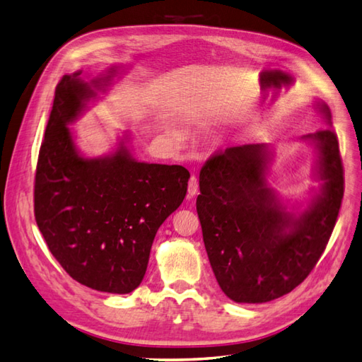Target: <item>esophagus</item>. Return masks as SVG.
Wrapping results in <instances>:
<instances>
[{
    "instance_id": "34e87169",
    "label": "esophagus",
    "mask_w": 362,
    "mask_h": 362,
    "mask_svg": "<svg viewBox=\"0 0 362 362\" xmlns=\"http://www.w3.org/2000/svg\"><path fill=\"white\" fill-rule=\"evenodd\" d=\"M199 192V182L196 175H191L189 182H188V196L189 197H194Z\"/></svg>"
}]
</instances>
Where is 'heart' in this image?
<instances>
[{"label": "heart", "mask_w": 362, "mask_h": 362, "mask_svg": "<svg viewBox=\"0 0 362 362\" xmlns=\"http://www.w3.org/2000/svg\"><path fill=\"white\" fill-rule=\"evenodd\" d=\"M171 136L175 141H182L183 140V134L180 129H171Z\"/></svg>", "instance_id": "obj_1"}]
</instances>
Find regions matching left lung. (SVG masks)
Wrapping results in <instances>:
<instances>
[{"label":"left lung","mask_w":362,"mask_h":362,"mask_svg":"<svg viewBox=\"0 0 362 362\" xmlns=\"http://www.w3.org/2000/svg\"><path fill=\"white\" fill-rule=\"evenodd\" d=\"M316 107L332 124L330 109ZM317 153L321 188L295 214L268 187L272 151L262 143L209 157L199 175L197 214L209 264L222 291L240 304L287 295L305 279L329 243L344 196L338 137L330 129L302 136Z\"/></svg>","instance_id":"8db88e82"}]
</instances>
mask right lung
Here are the masks:
<instances>
[{
    "label": "right lung",
    "mask_w": 362,
    "mask_h": 362,
    "mask_svg": "<svg viewBox=\"0 0 362 362\" xmlns=\"http://www.w3.org/2000/svg\"><path fill=\"white\" fill-rule=\"evenodd\" d=\"M119 67L102 77L64 75L41 143L33 211L50 253L72 279L126 295L146 273L157 230L187 196L189 173L180 165L139 162L126 136L112 154L85 157L67 124L105 92Z\"/></svg>",
    "instance_id": "right-lung-1"
}]
</instances>
